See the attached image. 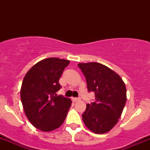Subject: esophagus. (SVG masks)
<instances>
[{
	"label": "esophagus",
	"mask_w": 150,
	"mask_h": 150,
	"mask_svg": "<svg viewBox=\"0 0 150 150\" xmlns=\"http://www.w3.org/2000/svg\"><path fill=\"white\" fill-rule=\"evenodd\" d=\"M72 100L74 102H78V101L81 100V99H80L79 98H72Z\"/></svg>",
	"instance_id": "34e87169"
}]
</instances>
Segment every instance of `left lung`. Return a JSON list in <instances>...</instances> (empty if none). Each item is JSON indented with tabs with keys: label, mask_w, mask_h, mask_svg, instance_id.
Listing matches in <instances>:
<instances>
[{
	"label": "left lung",
	"mask_w": 150,
	"mask_h": 150,
	"mask_svg": "<svg viewBox=\"0 0 150 150\" xmlns=\"http://www.w3.org/2000/svg\"><path fill=\"white\" fill-rule=\"evenodd\" d=\"M86 78L88 92L95 101L86 105L82 118L95 134L110 131L118 122L126 102V88L122 78L105 65L97 62L78 64Z\"/></svg>",
	"instance_id": "obj_1"
}]
</instances>
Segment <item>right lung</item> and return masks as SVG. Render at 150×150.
I'll list each match as a JSON object with an SVG mask.
<instances>
[{"label": "right lung", "instance_id": "right-lung-1", "mask_svg": "<svg viewBox=\"0 0 150 150\" xmlns=\"http://www.w3.org/2000/svg\"><path fill=\"white\" fill-rule=\"evenodd\" d=\"M69 60L48 58L35 64L27 72L21 87V100L25 115L38 129L51 131L62 125L71 100L57 95L59 83Z\"/></svg>", "mask_w": 150, "mask_h": 150}]
</instances>
